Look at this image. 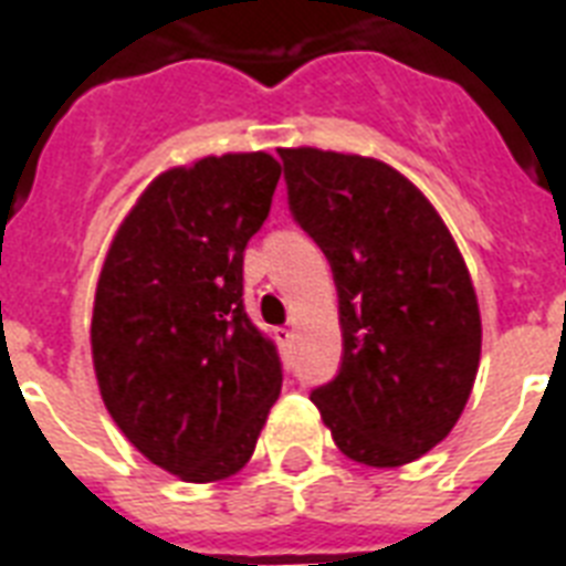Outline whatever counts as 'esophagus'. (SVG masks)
Returning <instances> with one entry per match:
<instances>
[{
    "label": "esophagus",
    "mask_w": 566,
    "mask_h": 566,
    "mask_svg": "<svg viewBox=\"0 0 566 566\" xmlns=\"http://www.w3.org/2000/svg\"><path fill=\"white\" fill-rule=\"evenodd\" d=\"M273 335H275V340H279V344H291V340H293V332H291V328H275V332H273Z\"/></svg>",
    "instance_id": "obj_1"
}]
</instances>
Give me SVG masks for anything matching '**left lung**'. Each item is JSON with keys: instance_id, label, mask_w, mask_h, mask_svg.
Segmentation results:
<instances>
[{"instance_id": "8db88e82", "label": "left lung", "mask_w": 566, "mask_h": 566, "mask_svg": "<svg viewBox=\"0 0 566 566\" xmlns=\"http://www.w3.org/2000/svg\"><path fill=\"white\" fill-rule=\"evenodd\" d=\"M293 222L332 264L340 370L311 390L337 449L399 467L447 438L473 390L482 319L464 258L411 181L361 155L279 149Z\"/></svg>"}]
</instances>
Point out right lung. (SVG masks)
<instances>
[{"instance_id":"right-lung-1","label":"right lung","mask_w":566,"mask_h":566,"mask_svg":"<svg viewBox=\"0 0 566 566\" xmlns=\"http://www.w3.org/2000/svg\"><path fill=\"white\" fill-rule=\"evenodd\" d=\"M279 176L266 153L164 172L102 266L91 344L105 408L185 482L238 473L282 390V358L243 305V249Z\"/></svg>"}]
</instances>
